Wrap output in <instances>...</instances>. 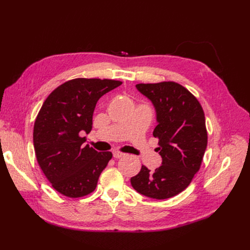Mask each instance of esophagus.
<instances>
[{
	"label": "esophagus",
	"instance_id": "obj_1",
	"mask_svg": "<svg viewBox=\"0 0 250 250\" xmlns=\"http://www.w3.org/2000/svg\"><path fill=\"white\" fill-rule=\"evenodd\" d=\"M125 156V153H122V152H118V151H114L113 152V157L115 159H120L122 158V157Z\"/></svg>",
	"mask_w": 250,
	"mask_h": 250
}]
</instances>
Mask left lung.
Listing matches in <instances>:
<instances>
[{
  "label": "left lung",
  "instance_id": "1",
  "mask_svg": "<svg viewBox=\"0 0 250 250\" xmlns=\"http://www.w3.org/2000/svg\"><path fill=\"white\" fill-rule=\"evenodd\" d=\"M137 89L154 104L157 122L153 136L162 165L150 170L143 165L130 178L133 188L156 200H165L185 190L199 171L208 145L203 107L196 97L172 81L137 84Z\"/></svg>",
  "mask_w": 250,
  "mask_h": 250
}]
</instances>
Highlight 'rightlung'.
I'll return each mask as SVG.
<instances>
[{"label":"right lung","mask_w":250,"mask_h":250,"mask_svg":"<svg viewBox=\"0 0 250 250\" xmlns=\"http://www.w3.org/2000/svg\"><path fill=\"white\" fill-rule=\"evenodd\" d=\"M109 79L77 78L64 82L47 96L33 128V145L42 172L60 193L82 198L97 187L98 178L112 158L85 145L92 118L101 96L122 85Z\"/></svg>","instance_id":"1"}]
</instances>
